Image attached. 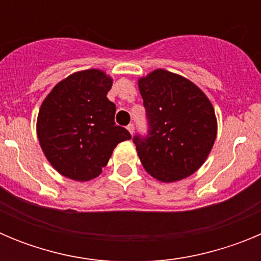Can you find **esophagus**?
Instances as JSON below:
<instances>
[{
    "label": "esophagus",
    "instance_id": "esophagus-1",
    "mask_svg": "<svg viewBox=\"0 0 261 261\" xmlns=\"http://www.w3.org/2000/svg\"><path fill=\"white\" fill-rule=\"evenodd\" d=\"M126 129H128V132L130 133V135H133V132H135V125H133V124H129V125L126 126Z\"/></svg>",
    "mask_w": 261,
    "mask_h": 261
}]
</instances>
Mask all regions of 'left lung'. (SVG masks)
Masks as SVG:
<instances>
[{"instance_id":"left-lung-1","label":"left lung","mask_w":261,"mask_h":261,"mask_svg":"<svg viewBox=\"0 0 261 261\" xmlns=\"http://www.w3.org/2000/svg\"><path fill=\"white\" fill-rule=\"evenodd\" d=\"M147 116V136L133 142L142 166L163 183L181 180L206 161L217 136L208 96L190 80L156 69L138 80Z\"/></svg>"}]
</instances>
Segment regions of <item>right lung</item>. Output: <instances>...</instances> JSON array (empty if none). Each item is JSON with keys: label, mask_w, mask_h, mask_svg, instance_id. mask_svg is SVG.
I'll return each mask as SVG.
<instances>
[{"label": "right lung", "mask_w": 261, "mask_h": 261, "mask_svg": "<svg viewBox=\"0 0 261 261\" xmlns=\"http://www.w3.org/2000/svg\"><path fill=\"white\" fill-rule=\"evenodd\" d=\"M112 78L99 69L73 73L43 100L36 132L53 168L71 180L99 176L117 144L130 133L115 124L116 107L107 98Z\"/></svg>", "instance_id": "obj_1"}]
</instances>
